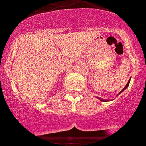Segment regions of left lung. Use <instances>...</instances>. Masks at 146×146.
I'll return each mask as SVG.
<instances>
[{"mask_svg": "<svg viewBox=\"0 0 146 146\" xmlns=\"http://www.w3.org/2000/svg\"><path fill=\"white\" fill-rule=\"evenodd\" d=\"M130 80H129V81H128V82H127V85H126V86H125V88H123V89H122V91H121V92H119V94H121V93H122V92H123L124 90H125V89H126V88H127V86H129V84H130ZM99 99H100V100H101V101H102V102H107V100H104V99H100V98H99Z\"/></svg>", "mask_w": 146, "mask_h": 146, "instance_id": "1", "label": "left lung"}]
</instances>
